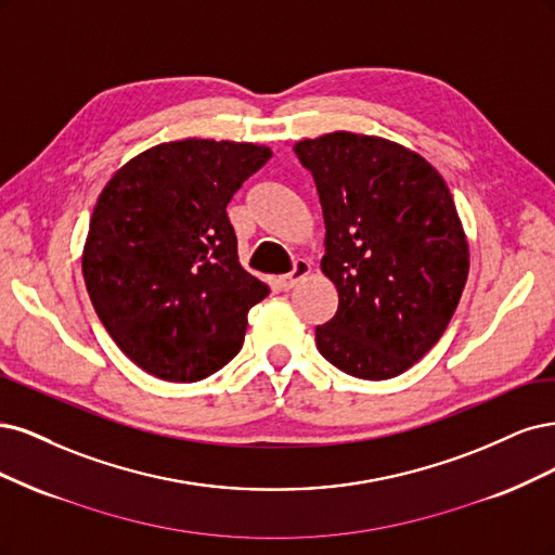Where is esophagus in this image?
Masks as SVG:
<instances>
[{
	"label": "esophagus",
	"instance_id": "esophagus-1",
	"mask_svg": "<svg viewBox=\"0 0 555 555\" xmlns=\"http://www.w3.org/2000/svg\"><path fill=\"white\" fill-rule=\"evenodd\" d=\"M309 274H311V262H309V260H297L291 274L279 276V288H281V291H291V288H295V285H297L301 279H307Z\"/></svg>",
	"mask_w": 555,
	"mask_h": 555
}]
</instances>
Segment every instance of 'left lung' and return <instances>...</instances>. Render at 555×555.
Returning a JSON list of instances; mask_svg holds the SVG:
<instances>
[{
	"mask_svg": "<svg viewBox=\"0 0 555 555\" xmlns=\"http://www.w3.org/2000/svg\"><path fill=\"white\" fill-rule=\"evenodd\" d=\"M293 150L315 180L320 270L338 293L315 346L354 378H395L440 341L468 279L452 193L424 156L378 135L334 131Z\"/></svg>",
	"mask_w": 555,
	"mask_h": 555,
	"instance_id": "obj_1",
	"label": "left lung"
}]
</instances>
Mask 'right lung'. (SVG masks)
Wrapping results in <instances>:
<instances>
[{"label":"right lung","mask_w":555,"mask_h":555,"mask_svg":"<svg viewBox=\"0 0 555 555\" xmlns=\"http://www.w3.org/2000/svg\"><path fill=\"white\" fill-rule=\"evenodd\" d=\"M270 158L254 142H160L103 186L82 276L103 327L142 371L195 383L242 350L270 285L240 264L225 207Z\"/></svg>","instance_id":"obj_1"}]
</instances>
